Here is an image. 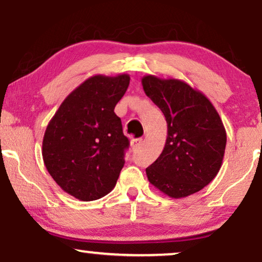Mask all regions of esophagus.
<instances>
[{"label":"esophagus","instance_id":"esophagus-1","mask_svg":"<svg viewBox=\"0 0 262 262\" xmlns=\"http://www.w3.org/2000/svg\"><path fill=\"white\" fill-rule=\"evenodd\" d=\"M142 142H144V140H142L141 138H139V139H133V140H132V142H130L132 148H133V149H138V148L140 147V146L142 145Z\"/></svg>","mask_w":262,"mask_h":262}]
</instances>
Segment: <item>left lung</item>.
<instances>
[{
	"label": "left lung",
	"instance_id": "left-lung-1",
	"mask_svg": "<svg viewBox=\"0 0 262 262\" xmlns=\"http://www.w3.org/2000/svg\"><path fill=\"white\" fill-rule=\"evenodd\" d=\"M141 82L167 123L163 152L146 169L149 183L173 199L198 193L217 176L224 158L221 116L204 93L182 80L146 75Z\"/></svg>",
	"mask_w": 262,
	"mask_h": 262
}]
</instances>
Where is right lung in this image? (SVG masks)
Wrapping results in <instances>:
<instances>
[{"label": "right lung", "instance_id": "obj_1", "mask_svg": "<svg viewBox=\"0 0 262 262\" xmlns=\"http://www.w3.org/2000/svg\"><path fill=\"white\" fill-rule=\"evenodd\" d=\"M129 80L128 74L91 76L69 93L49 122L44 164L55 182L79 200H97L116 186L129 140L114 109Z\"/></svg>", "mask_w": 262, "mask_h": 262}]
</instances>
